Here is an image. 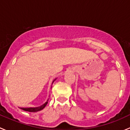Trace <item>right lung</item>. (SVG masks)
I'll use <instances>...</instances> for the list:
<instances>
[{"label":"right lung","instance_id":"obj_1","mask_svg":"<svg viewBox=\"0 0 130 130\" xmlns=\"http://www.w3.org/2000/svg\"><path fill=\"white\" fill-rule=\"evenodd\" d=\"M56 79H54V80L53 81V83H52V85L53 84V83L54 82V81H56ZM52 88V86H51ZM48 100H49V99H48L47 100L46 102L45 103H44L43 105L40 106H38V107H30V108H19L20 109H22V110L24 111H29V112H37V111H39L42 110V109H43L44 108H45V106L47 105V104L48 103Z\"/></svg>","mask_w":130,"mask_h":130}]
</instances>
